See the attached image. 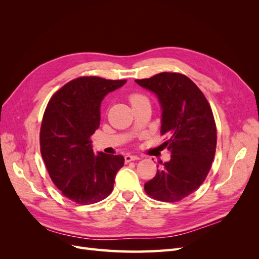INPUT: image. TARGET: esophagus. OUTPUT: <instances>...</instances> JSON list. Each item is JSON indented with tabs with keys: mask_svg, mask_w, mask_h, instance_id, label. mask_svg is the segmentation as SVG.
I'll use <instances>...</instances> for the list:
<instances>
[{
	"mask_svg": "<svg viewBox=\"0 0 259 259\" xmlns=\"http://www.w3.org/2000/svg\"><path fill=\"white\" fill-rule=\"evenodd\" d=\"M124 159H125V162L126 163H128V162H131V161H136V160H139V158L137 155H132V154H126L124 156Z\"/></svg>",
	"mask_w": 259,
	"mask_h": 259,
	"instance_id": "1",
	"label": "esophagus"
}]
</instances>
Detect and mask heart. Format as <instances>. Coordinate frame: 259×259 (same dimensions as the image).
Segmentation results:
<instances>
[{"label":"heart","mask_w":259,"mask_h":259,"mask_svg":"<svg viewBox=\"0 0 259 259\" xmlns=\"http://www.w3.org/2000/svg\"><path fill=\"white\" fill-rule=\"evenodd\" d=\"M128 100H130L132 107H133V106H135L139 103H142V101H144V100H147V98L144 95H142V94L134 93V94H131V95L128 96Z\"/></svg>","instance_id":"obj_1"}]
</instances>
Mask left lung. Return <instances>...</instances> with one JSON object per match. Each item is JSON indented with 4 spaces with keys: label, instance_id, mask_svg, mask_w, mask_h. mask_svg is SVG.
I'll use <instances>...</instances> for the list:
<instances>
[{
    "label": "left lung",
    "instance_id": "8db88e82",
    "mask_svg": "<svg viewBox=\"0 0 259 259\" xmlns=\"http://www.w3.org/2000/svg\"><path fill=\"white\" fill-rule=\"evenodd\" d=\"M135 81L158 96L161 135L168 137L163 145L171 153L170 160L145 184V191L158 201H182L203 184L214 160L217 133L213 111L204 94L185 74L161 72Z\"/></svg>",
    "mask_w": 259,
    "mask_h": 259
}]
</instances>
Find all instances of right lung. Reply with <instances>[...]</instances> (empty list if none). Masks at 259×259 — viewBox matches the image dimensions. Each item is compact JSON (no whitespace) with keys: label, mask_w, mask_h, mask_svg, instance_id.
<instances>
[{"label":"right lung","mask_w":259,"mask_h":259,"mask_svg":"<svg viewBox=\"0 0 259 259\" xmlns=\"http://www.w3.org/2000/svg\"><path fill=\"white\" fill-rule=\"evenodd\" d=\"M126 80L80 76L54 94L43 114L40 147L52 182L80 205L106 199L112 192L122 155L95 156L91 136L99 127L101 100Z\"/></svg>","instance_id":"add662e5"}]
</instances>
